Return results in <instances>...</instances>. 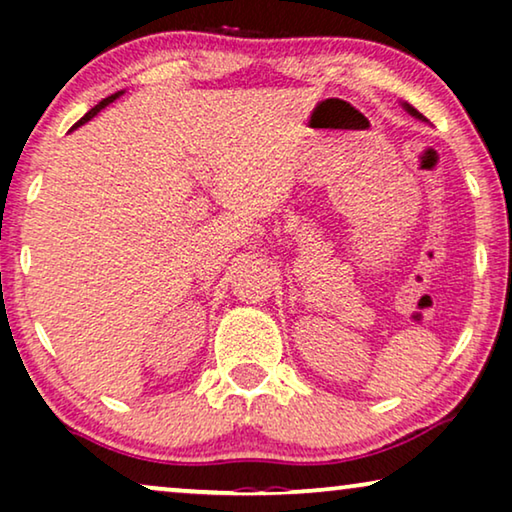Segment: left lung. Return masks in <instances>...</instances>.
<instances>
[{
    "instance_id": "1",
    "label": "left lung",
    "mask_w": 512,
    "mask_h": 512,
    "mask_svg": "<svg viewBox=\"0 0 512 512\" xmlns=\"http://www.w3.org/2000/svg\"><path fill=\"white\" fill-rule=\"evenodd\" d=\"M403 109H406L410 115H415V118L417 120H427V118H424V115L420 113V111H417V109H413V106H410V104H403Z\"/></svg>"
}]
</instances>
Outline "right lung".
Wrapping results in <instances>:
<instances>
[{
    "instance_id": "right-lung-1",
    "label": "right lung",
    "mask_w": 512,
    "mask_h": 512,
    "mask_svg": "<svg viewBox=\"0 0 512 512\" xmlns=\"http://www.w3.org/2000/svg\"><path fill=\"white\" fill-rule=\"evenodd\" d=\"M120 95H122V92H115V95H111V97H106V99H102V102H99V104L95 106V109H90L88 113H85V115H83V118H81V120H78V122H76V125H74V129H76V127H81V125H85V122H88L90 118H95V115H97L99 111H102V109H106V106H109L111 102H115V99H118Z\"/></svg>"
}]
</instances>
